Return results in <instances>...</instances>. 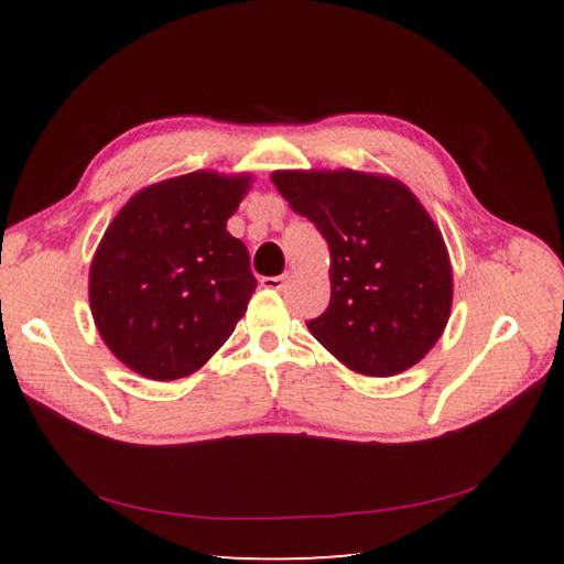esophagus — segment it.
<instances>
[{"mask_svg":"<svg viewBox=\"0 0 564 564\" xmlns=\"http://www.w3.org/2000/svg\"><path fill=\"white\" fill-rule=\"evenodd\" d=\"M285 283H289V273L267 275V279H261V285H263V289H269V291H281Z\"/></svg>","mask_w":564,"mask_h":564,"instance_id":"1","label":"esophagus"}]
</instances>
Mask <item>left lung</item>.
Returning <instances> with one entry per match:
<instances>
[{"instance_id":"8db88e82","label":"left lung","mask_w":564,"mask_h":564,"mask_svg":"<svg viewBox=\"0 0 564 564\" xmlns=\"http://www.w3.org/2000/svg\"><path fill=\"white\" fill-rule=\"evenodd\" d=\"M291 208L329 245V307L307 322L325 349L361 376L390 378L446 329L453 271L443 235L392 176L354 170L273 172Z\"/></svg>"}]
</instances>
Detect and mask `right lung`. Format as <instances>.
Segmentation results:
<instances>
[{
  "mask_svg": "<svg viewBox=\"0 0 564 564\" xmlns=\"http://www.w3.org/2000/svg\"><path fill=\"white\" fill-rule=\"evenodd\" d=\"M251 176L191 172L138 191L106 227L89 269L104 344L150 380L186 378L230 339L257 289L227 220Z\"/></svg>",
  "mask_w": 564,
  "mask_h": 564,
  "instance_id": "right-lung-1",
  "label": "right lung"
}]
</instances>
